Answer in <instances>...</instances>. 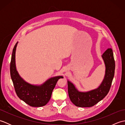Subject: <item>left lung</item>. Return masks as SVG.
<instances>
[{"instance_id":"left-lung-1","label":"left lung","mask_w":125,"mask_h":125,"mask_svg":"<svg viewBox=\"0 0 125 125\" xmlns=\"http://www.w3.org/2000/svg\"><path fill=\"white\" fill-rule=\"evenodd\" d=\"M105 65V75L98 88L87 92H81L74 84L68 81V94L70 99L76 106L92 107L102 100L110 91L115 76V61L111 48L107 49L102 56Z\"/></svg>"}]
</instances>
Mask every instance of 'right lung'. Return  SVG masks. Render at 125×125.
<instances>
[{"label": "right lung", "instance_id": "add662e5", "mask_svg": "<svg viewBox=\"0 0 125 125\" xmlns=\"http://www.w3.org/2000/svg\"><path fill=\"white\" fill-rule=\"evenodd\" d=\"M18 42L13 49L10 63V73L16 94L20 99L32 107L46 105L52 96V90L57 82L63 76L50 78L41 85H35L25 82L21 77L16 69L15 51Z\"/></svg>", "mask_w": 125, "mask_h": 125}]
</instances>
